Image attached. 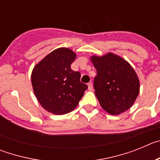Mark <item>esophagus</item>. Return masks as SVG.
<instances>
[{
  "label": "esophagus",
  "mask_w": 160,
  "mask_h": 160,
  "mask_svg": "<svg viewBox=\"0 0 160 160\" xmlns=\"http://www.w3.org/2000/svg\"><path fill=\"white\" fill-rule=\"evenodd\" d=\"M88 89L90 90H93V84H92V82H89L88 84Z\"/></svg>",
  "instance_id": "34e87169"
}]
</instances>
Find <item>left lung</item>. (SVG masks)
<instances>
[{
  "mask_svg": "<svg viewBox=\"0 0 160 160\" xmlns=\"http://www.w3.org/2000/svg\"><path fill=\"white\" fill-rule=\"evenodd\" d=\"M97 70L95 95L107 113L116 115L134 104L139 93V81L131 65L112 53L90 58Z\"/></svg>",
  "mask_w": 160,
  "mask_h": 160,
  "instance_id": "1",
  "label": "left lung"
}]
</instances>
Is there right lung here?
Instances as JSON below:
<instances>
[{"label":"right lung","instance_id":"obj_1","mask_svg":"<svg viewBox=\"0 0 160 160\" xmlns=\"http://www.w3.org/2000/svg\"><path fill=\"white\" fill-rule=\"evenodd\" d=\"M76 53L68 48H59L37 64L31 74L37 99L45 110L65 114L75 109L87 85L80 82L81 73L71 70Z\"/></svg>","mask_w":160,"mask_h":160}]
</instances>
